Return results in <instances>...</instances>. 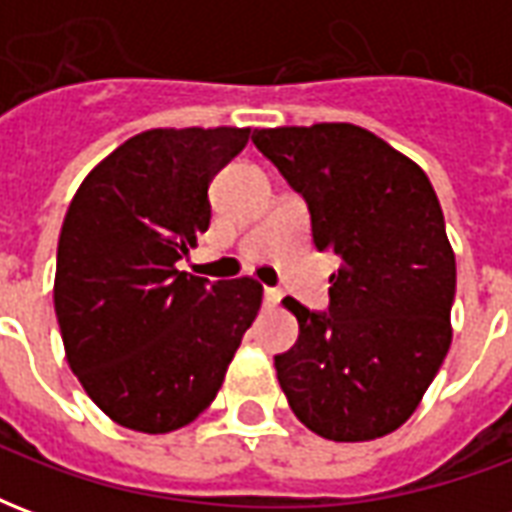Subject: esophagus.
<instances>
[{
    "instance_id": "esophagus-1",
    "label": "esophagus",
    "mask_w": 512,
    "mask_h": 512,
    "mask_svg": "<svg viewBox=\"0 0 512 512\" xmlns=\"http://www.w3.org/2000/svg\"><path fill=\"white\" fill-rule=\"evenodd\" d=\"M263 301H266V307H277L279 301H282V293L274 288H266L263 290Z\"/></svg>"
}]
</instances>
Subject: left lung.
Returning <instances> with one entry per match:
<instances>
[{"label": "left lung", "instance_id": "1", "mask_svg": "<svg viewBox=\"0 0 512 512\" xmlns=\"http://www.w3.org/2000/svg\"><path fill=\"white\" fill-rule=\"evenodd\" d=\"M307 200L312 244L343 257L329 315L285 299L299 343L274 356L293 414L323 439L373 441L406 422L452 343L455 252L419 164L351 123L255 128Z\"/></svg>", "mask_w": 512, "mask_h": 512}]
</instances>
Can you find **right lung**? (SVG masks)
<instances>
[{"label":"right lung","mask_w":512,"mask_h":512,"mask_svg":"<svg viewBox=\"0 0 512 512\" xmlns=\"http://www.w3.org/2000/svg\"><path fill=\"white\" fill-rule=\"evenodd\" d=\"M252 128H150L98 161L57 244L65 359L106 417L139 433L189 425L222 389L263 288L178 271L211 224L208 183Z\"/></svg>","instance_id":"obj_1"}]
</instances>
